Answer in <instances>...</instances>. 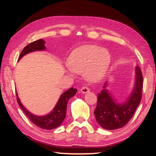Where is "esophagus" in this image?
<instances>
[{
	"instance_id": "esophagus-1",
	"label": "esophagus",
	"mask_w": 156,
	"mask_h": 156,
	"mask_svg": "<svg viewBox=\"0 0 156 156\" xmlns=\"http://www.w3.org/2000/svg\"><path fill=\"white\" fill-rule=\"evenodd\" d=\"M89 87H87L85 86V87H82L80 89V91L82 92L83 94H86V93H88V92H89Z\"/></svg>"
}]
</instances>
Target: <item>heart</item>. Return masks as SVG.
<instances>
[{
	"mask_svg": "<svg viewBox=\"0 0 156 156\" xmlns=\"http://www.w3.org/2000/svg\"><path fill=\"white\" fill-rule=\"evenodd\" d=\"M111 61L109 52L97 45H84L73 50L67 60L69 73H81L90 82L104 77Z\"/></svg>",
	"mask_w": 156,
	"mask_h": 156,
	"instance_id": "b5f03b06",
	"label": "heart"
}]
</instances>
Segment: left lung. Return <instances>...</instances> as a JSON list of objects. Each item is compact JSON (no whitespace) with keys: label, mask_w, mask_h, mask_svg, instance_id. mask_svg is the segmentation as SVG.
<instances>
[{"label":"left lung","mask_w":156,"mask_h":156,"mask_svg":"<svg viewBox=\"0 0 156 156\" xmlns=\"http://www.w3.org/2000/svg\"><path fill=\"white\" fill-rule=\"evenodd\" d=\"M104 89L98 95L97 106L94 115L98 123L107 130L122 127L129 122L140 103L143 88V76L139 66L136 69L135 88L125 103L117 104L110 94Z\"/></svg>","instance_id":"8db88e82"}]
</instances>
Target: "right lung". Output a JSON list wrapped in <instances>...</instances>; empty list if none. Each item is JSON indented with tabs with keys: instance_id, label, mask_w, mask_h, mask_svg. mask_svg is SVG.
Instances as JSON below:
<instances>
[{
	"instance_id": "obj_1",
	"label": "right lung",
	"mask_w": 156,
	"mask_h": 156,
	"mask_svg": "<svg viewBox=\"0 0 156 156\" xmlns=\"http://www.w3.org/2000/svg\"><path fill=\"white\" fill-rule=\"evenodd\" d=\"M44 49H45V46H44V41L43 39H39V40L34 41L24 47V49L22 50V51L20 53L18 60L28 53L34 51H38V50H44ZM76 91H77V89L73 87L69 89L67 91H66L65 93H63L60 96V99L58 101L54 110L49 114L44 116L35 115L29 112L23 107V105L21 104L20 100L18 97L17 92H16V94L18 105L21 108V109L24 112L29 119L31 121V122H33L36 126L41 129L51 130V129L58 127L63 122L66 116V112H67L68 100L74 96Z\"/></svg>"
}]
</instances>
